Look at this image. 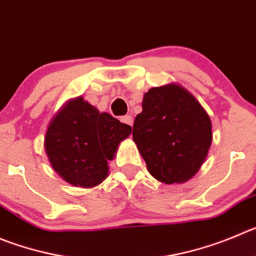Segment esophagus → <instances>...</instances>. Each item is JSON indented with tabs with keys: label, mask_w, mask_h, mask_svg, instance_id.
<instances>
[{
	"label": "esophagus",
	"mask_w": 256,
	"mask_h": 256,
	"mask_svg": "<svg viewBox=\"0 0 256 256\" xmlns=\"http://www.w3.org/2000/svg\"><path fill=\"white\" fill-rule=\"evenodd\" d=\"M121 122L126 124V125H128V126H132L134 120H132V117H131V116H124L122 118H121Z\"/></svg>",
	"instance_id": "34e87169"
}]
</instances>
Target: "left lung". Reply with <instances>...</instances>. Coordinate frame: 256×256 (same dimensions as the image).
<instances>
[{"mask_svg":"<svg viewBox=\"0 0 256 256\" xmlns=\"http://www.w3.org/2000/svg\"><path fill=\"white\" fill-rule=\"evenodd\" d=\"M132 139L155 179L166 184L183 183L206 159L212 124L204 107L183 87H155L144 94Z\"/></svg>","mask_w":256,"mask_h":256,"instance_id":"obj_1","label":"left lung"}]
</instances>
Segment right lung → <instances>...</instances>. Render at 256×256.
Here are the masks:
<instances>
[{
    "label": "right lung",
    "mask_w": 256,
    "mask_h": 256,
    "mask_svg": "<svg viewBox=\"0 0 256 256\" xmlns=\"http://www.w3.org/2000/svg\"><path fill=\"white\" fill-rule=\"evenodd\" d=\"M131 126L100 114L82 97L56 114L45 135V152L54 170L76 187H94L108 174V163Z\"/></svg>",
    "instance_id": "right-lung-1"
}]
</instances>
